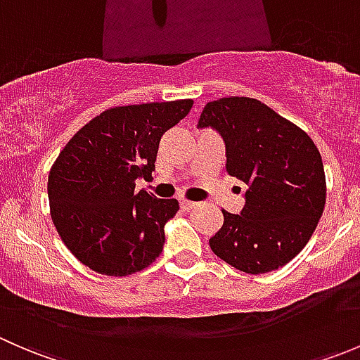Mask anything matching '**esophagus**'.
Segmentation results:
<instances>
[{"instance_id": "obj_1", "label": "esophagus", "mask_w": 360, "mask_h": 360, "mask_svg": "<svg viewBox=\"0 0 360 360\" xmlns=\"http://www.w3.org/2000/svg\"><path fill=\"white\" fill-rule=\"evenodd\" d=\"M197 205H198L197 202H188V200L181 202V209H184V210H191V209H195Z\"/></svg>"}]
</instances>
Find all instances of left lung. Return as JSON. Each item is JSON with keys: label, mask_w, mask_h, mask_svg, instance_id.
I'll return each instance as SVG.
<instances>
[{"label": "left lung", "mask_w": 360, "mask_h": 360, "mask_svg": "<svg viewBox=\"0 0 360 360\" xmlns=\"http://www.w3.org/2000/svg\"><path fill=\"white\" fill-rule=\"evenodd\" d=\"M197 127L223 137L228 174L248 184L240 214L223 210V226L209 240L212 252L252 275L288 264L324 212V165L314 141L250 97L212 101Z\"/></svg>", "instance_id": "8db88e82"}]
</instances>
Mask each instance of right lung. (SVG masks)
Here are the masks:
<instances>
[{"mask_svg":"<svg viewBox=\"0 0 360 360\" xmlns=\"http://www.w3.org/2000/svg\"><path fill=\"white\" fill-rule=\"evenodd\" d=\"M191 106L183 99L111 108L59 153L49 174L50 214L66 248L90 270L125 277L163 250V228L179 203L136 193V179L151 176L160 139Z\"/></svg>","mask_w":360,"mask_h":360,"instance_id":"right-lung-1","label":"right lung"}]
</instances>
